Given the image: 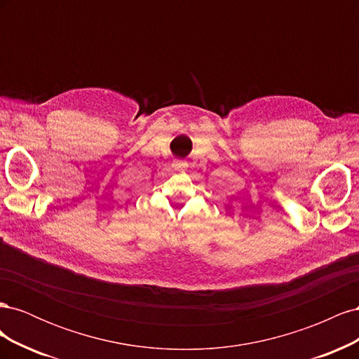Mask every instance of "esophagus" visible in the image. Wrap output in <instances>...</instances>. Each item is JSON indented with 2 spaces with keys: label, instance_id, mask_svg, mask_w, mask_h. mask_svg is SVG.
<instances>
[{
  "label": "esophagus",
  "instance_id": "obj_1",
  "mask_svg": "<svg viewBox=\"0 0 359 359\" xmlns=\"http://www.w3.org/2000/svg\"><path fill=\"white\" fill-rule=\"evenodd\" d=\"M172 168L175 169V170H181V169H184L186 168V161H181V160H177V161H173V165H172Z\"/></svg>",
  "mask_w": 359,
  "mask_h": 359
}]
</instances>
